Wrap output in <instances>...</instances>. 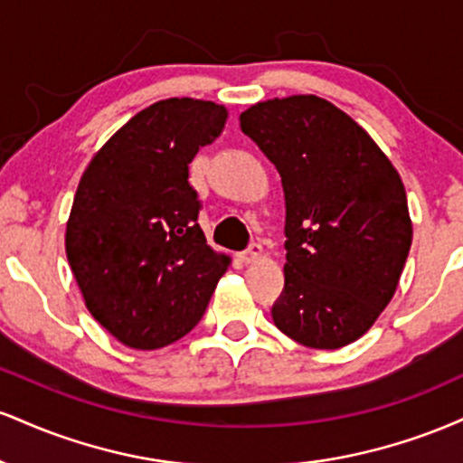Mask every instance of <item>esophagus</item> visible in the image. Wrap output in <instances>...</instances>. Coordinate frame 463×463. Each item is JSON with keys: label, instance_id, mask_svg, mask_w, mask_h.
<instances>
[{"label": "esophagus", "instance_id": "esophagus-1", "mask_svg": "<svg viewBox=\"0 0 463 463\" xmlns=\"http://www.w3.org/2000/svg\"><path fill=\"white\" fill-rule=\"evenodd\" d=\"M261 254H263V248L259 246V243H252V246H250L246 252L239 254V259H241L243 263H254V261H259V259H261Z\"/></svg>", "mask_w": 463, "mask_h": 463}]
</instances>
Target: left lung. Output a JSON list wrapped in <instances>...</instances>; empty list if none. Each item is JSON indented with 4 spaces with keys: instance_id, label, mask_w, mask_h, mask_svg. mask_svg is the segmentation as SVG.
<instances>
[{
    "instance_id": "8db88e82",
    "label": "left lung",
    "mask_w": 463,
    "mask_h": 463,
    "mask_svg": "<svg viewBox=\"0 0 463 463\" xmlns=\"http://www.w3.org/2000/svg\"><path fill=\"white\" fill-rule=\"evenodd\" d=\"M285 191V287L279 331L333 350L364 335L394 296L409 248L407 194L354 119L316 95L268 99L239 117Z\"/></svg>"
}]
</instances>
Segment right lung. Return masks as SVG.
Instances as JSON below:
<instances>
[{"instance_id": "obj_1", "label": "right lung", "mask_w": 463, "mask_h": 463, "mask_svg": "<svg viewBox=\"0 0 463 463\" xmlns=\"http://www.w3.org/2000/svg\"><path fill=\"white\" fill-rule=\"evenodd\" d=\"M226 109L194 98L147 106L80 178L65 250L91 316L126 346L184 337L231 259L206 246L189 163L222 135Z\"/></svg>"}]
</instances>
